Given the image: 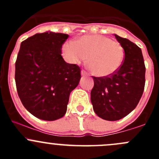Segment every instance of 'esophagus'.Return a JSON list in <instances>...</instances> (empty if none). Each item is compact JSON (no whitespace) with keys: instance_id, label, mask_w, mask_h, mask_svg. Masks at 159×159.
Segmentation results:
<instances>
[{"instance_id":"1","label":"esophagus","mask_w":159,"mask_h":159,"mask_svg":"<svg viewBox=\"0 0 159 159\" xmlns=\"http://www.w3.org/2000/svg\"><path fill=\"white\" fill-rule=\"evenodd\" d=\"M81 75H82V76H88V75H89V74H88L85 70H81Z\"/></svg>"}]
</instances>
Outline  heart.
I'll return each mask as SVG.
<instances>
[{"label":"heart","mask_w":159,"mask_h":159,"mask_svg":"<svg viewBox=\"0 0 159 159\" xmlns=\"http://www.w3.org/2000/svg\"><path fill=\"white\" fill-rule=\"evenodd\" d=\"M61 50L64 58L70 64H78L88 57L89 69L98 77L115 74L125 58L124 48L119 42L100 34L82 36L76 42L67 41Z\"/></svg>","instance_id":"b5f03b06"}]
</instances>
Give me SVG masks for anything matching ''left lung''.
Here are the masks:
<instances>
[{
  "label": "left lung",
  "instance_id": "obj_1",
  "mask_svg": "<svg viewBox=\"0 0 159 159\" xmlns=\"http://www.w3.org/2000/svg\"><path fill=\"white\" fill-rule=\"evenodd\" d=\"M125 51L121 68L107 77H93L91 102L96 115L107 121L128 115L139 104L145 83V66L142 50L127 38L115 34Z\"/></svg>",
  "mask_w": 159,
  "mask_h": 159
}]
</instances>
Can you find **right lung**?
Masks as SVG:
<instances>
[{
	"instance_id": "1",
	"label": "right lung",
	"mask_w": 159,
	"mask_h": 159,
	"mask_svg": "<svg viewBox=\"0 0 159 159\" xmlns=\"http://www.w3.org/2000/svg\"><path fill=\"white\" fill-rule=\"evenodd\" d=\"M68 37L47 31L20 44L15 63L17 94L25 108L41 120L54 121L65 115L70 93L81 79L79 67L61 55Z\"/></svg>"
}]
</instances>
